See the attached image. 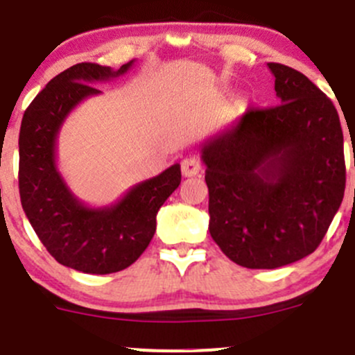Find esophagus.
Segmentation results:
<instances>
[{
	"mask_svg": "<svg viewBox=\"0 0 355 355\" xmlns=\"http://www.w3.org/2000/svg\"><path fill=\"white\" fill-rule=\"evenodd\" d=\"M200 170H202V165L196 156H189L182 162V175L184 177H196L200 173Z\"/></svg>",
	"mask_w": 355,
	"mask_h": 355,
	"instance_id": "34e87169",
	"label": "esophagus"
}]
</instances>
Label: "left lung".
<instances>
[{"mask_svg":"<svg viewBox=\"0 0 355 355\" xmlns=\"http://www.w3.org/2000/svg\"><path fill=\"white\" fill-rule=\"evenodd\" d=\"M281 105L248 110L200 148L209 233L246 268L297 262L322 243L345 190L344 134L303 73L268 62Z\"/></svg>","mask_w":355,"mask_h":355,"instance_id":"left-lung-1","label":"left lung"}]
</instances>
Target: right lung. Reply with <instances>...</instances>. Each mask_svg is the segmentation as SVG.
Segmentation results:
<instances>
[{
  "label": "right lung",
  "mask_w": 355,
  "mask_h": 355,
  "mask_svg": "<svg viewBox=\"0 0 355 355\" xmlns=\"http://www.w3.org/2000/svg\"><path fill=\"white\" fill-rule=\"evenodd\" d=\"M134 61L117 71L80 62L52 78L21 119L18 187L21 207L47 252L62 266L85 274H112L128 268L148 248L156 231V214L180 185V165L128 190L105 207H88L71 192L55 165V143L62 122L85 98L100 95L92 87L125 74Z\"/></svg>",
  "instance_id": "1"
}]
</instances>
